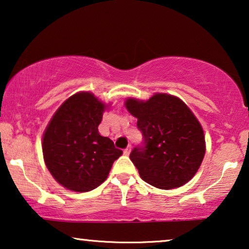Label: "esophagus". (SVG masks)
Returning a JSON list of instances; mask_svg holds the SVG:
<instances>
[{
  "mask_svg": "<svg viewBox=\"0 0 249 249\" xmlns=\"http://www.w3.org/2000/svg\"><path fill=\"white\" fill-rule=\"evenodd\" d=\"M130 151H131V147H130V146H128V147L124 151V155H129V154H130Z\"/></svg>",
  "mask_w": 249,
  "mask_h": 249,
  "instance_id": "34e87169",
  "label": "esophagus"
}]
</instances>
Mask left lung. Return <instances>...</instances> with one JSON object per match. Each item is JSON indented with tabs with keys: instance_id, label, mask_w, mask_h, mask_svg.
I'll list each match as a JSON object with an SVG mask.
<instances>
[{
	"instance_id": "left-lung-1",
	"label": "left lung",
	"mask_w": 249,
	"mask_h": 249,
	"mask_svg": "<svg viewBox=\"0 0 249 249\" xmlns=\"http://www.w3.org/2000/svg\"><path fill=\"white\" fill-rule=\"evenodd\" d=\"M124 105L144 136V147L130 153L141 178L160 189L188 182L202 164L206 146L202 125L185 102L156 93L147 101L127 98Z\"/></svg>"
}]
</instances>
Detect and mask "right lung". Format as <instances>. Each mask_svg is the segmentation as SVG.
I'll use <instances>...</instances> for the list:
<instances>
[{
    "label": "right lung",
    "instance_id": "add662e5",
    "mask_svg": "<svg viewBox=\"0 0 249 249\" xmlns=\"http://www.w3.org/2000/svg\"><path fill=\"white\" fill-rule=\"evenodd\" d=\"M108 105L90 91H79L61 104L47 124L42 144L44 161L64 188L77 193L95 189L121 156V149L98 132Z\"/></svg>",
    "mask_w": 249,
    "mask_h": 249
}]
</instances>
